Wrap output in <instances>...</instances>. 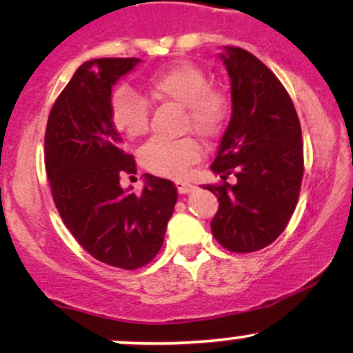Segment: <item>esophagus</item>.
<instances>
[{
  "instance_id": "esophagus-1",
  "label": "esophagus",
  "mask_w": 353,
  "mask_h": 353,
  "mask_svg": "<svg viewBox=\"0 0 353 353\" xmlns=\"http://www.w3.org/2000/svg\"><path fill=\"white\" fill-rule=\"evenodd\" d=\"M194 189H196V185L190 184V182H184V181L177 182V190H179V194H188Z\"/></svg>"
}]
</instances>
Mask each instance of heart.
I'll return each mask as SVG.
<instances>
[{"label":"heart","instance_id":"b5f03b06","mask_svg":"<svg viewBox=\"0 0 353 353\" xmlns=\"http://www.w3.org/2000/svg\"><path fill=\"white\" fill-rule=\"evenodd\" d=\"M152 101L182 109L181 131H192L202 139H214L229 117L230 99L222 88L209 84L197 64L179 61L154 72L145 84ZM109 119L125 139H139L149 131V108L144 98L128 86L116 88L109 101ZM199 159V145L192 137L177 141L152 139L139 151L145 171L181 177Z\"/></svg>","mask_w":353,"mask_h":353}]
</instances>
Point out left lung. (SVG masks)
Segmentation results:
<instances>
[{
	"label": "left lung",
	"mask_w": 353,
	"mask_h": 353,
	"mask_svg": "<svg viewBox=\"0 0 353 353\" xmlns=\"http://www.w3.org/2000/svg\"><path fill=\"white\" fill-rule=\"evenodd\" d=\"M221 58L232 116L210 165L222 182L204 189L219 201L212 236L230 252L247 254L272 244L292 217L303 176L302 131L289 92L261 59L242 48H225Z\"/></svg>",
	"instance_id": "left-lung-1"
}]
</instances>
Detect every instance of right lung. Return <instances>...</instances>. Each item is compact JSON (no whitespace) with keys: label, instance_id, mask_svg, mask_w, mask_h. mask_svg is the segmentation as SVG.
Here are the masks:
<instances>
[{"label":"right lung","instance_id":"right-lung-1","mask_svg":"<svg viewBox=\"0 0 353 353\" xmlns=\"http://www.w3.org/2000/svg\"><path fill=\"white\" fill-rule=\"evenodd\" d=\"M101 58L81 64L52 104L44 134L48 181L64 225L104 264L132 270L152 261L177 202L174 182L145 174L137 196L121 188L136 174L109 119L112 86L139 63Z\"/></svg>","mask_w":353,"mask_h":353}]
</instances>
